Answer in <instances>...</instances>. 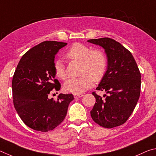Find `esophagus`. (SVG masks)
<instances>
[{
  "label": "esophagus",
  "mask_w": 156,
  "mask_h": 156,
  "mask_svg": "<svg viewBox=\"0 0 156 156\" xmlns=\"http://www.w3.org/2000/svg\"><path fill=\"white\" fill-rule=\"evenodd\" d=\"M83 96V94H74V97L75 98V99H77V98H81Z\"/></svg>",
  "instance_id": "34e87169"
}]
</instances>
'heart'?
Masks as SVG:
<instances>
[{"mask_svg":"<svg viewBox=\"0 0 156 156\" xmlns=\"http://www.w3.org/2000/svg\"><path fill=\"white\" fill-rule=\"evenodd\" d=\"M66 59L81 62V76L71 78L66 81V91L73 94H81L92 86L93 81H101L107 71L108 61L105 54L101 51L92 50L89 46L81 43H75L70 46L65 55ZM55 75L59 80L66 79V72L64 63L57 60L53 66Z\"/></svg>","mask_w":156,"mask_h":156,"instance_id":"heart-1","label":"heart"}]
</instances>
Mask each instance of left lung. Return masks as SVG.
<instances>
[{
  "mask_svg": "<svg viewBox=\"0 0 156 156\" xmlns=\"http://www.w3.org/2000/svg\"><path fill=\"white\" fill-rule=\"evenodd\" d=\"M105 49L108 68L97 90L105 91V99L92 92L96 103L90 114L100 126L112 128L127 121L137 104L140 94L141 75L129 51L112 38L88 40Z\"/></svg>",
  "mask_w": 156,
  "mask_h": 156,
  "instance_id": "1",
  "label": "left lung"
}]
</instances>
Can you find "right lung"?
<instances>
[{
	"mask_svg": "<svg viewBox=\"0 0 156 156\" xmlns=\"http://www.w3.org/2000/svg\"><path fill=\"white\" fill-rule=\"evenodd\" d=\"M67 44L44 41L23 55L12 80L13 101L19 116L31 129L46 132L64 121L72 94H59L57 100L48 99L53 89L61 88L54 73L55 55Z\"/></svg>",
	"mask_w": 156,
	"mask_h": 156,
	"instance_id": "add662e5",
	"label": "right lung"
}]
</instances>
